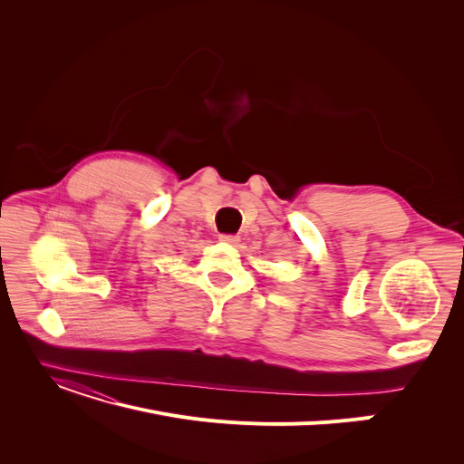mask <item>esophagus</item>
Instances as JSON below:
<instances>
[{
    "instance_id": "1",
    "label": "esophagus",
    "mask_w": 464,
    "mask_h": 464,
    "mask_svg": "<svg viewBox=\"0 0 464 464\" xmlns=\"http://www.w3.org/2000/svg\"><path fill=\"white\" fill-rule=\"evenodd\" d=\"M219 240L222 242H226V245H238L240 242V237H237V235H219Z\"/></svg>"
}]
</instances>
